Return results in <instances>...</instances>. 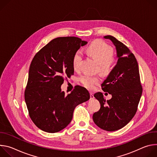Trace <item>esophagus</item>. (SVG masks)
<instances>
[{
  "instance_id": "obj_1",
  "label": "esophagus",
  "mask_w": 157,
  "mask_h": 157,
  "mask_svg": "<svg viewBox=\"0 0 157 157\" xmlns=\"http://www.w3.org/2000/svg\"><path fill=\"white\" fill-rule=\"evenodd\" d=\"M90 98H91V99H94V94H93V93L92 92H90Z\"/></svg>"
}]
</instances>
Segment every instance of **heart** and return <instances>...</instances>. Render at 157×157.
Instances as JSON below:
<instances>
[{
	"label": "heart",
	"mask_w": 157,
	"mask_h": 157,
	"mask_svg": "<svg viewBox=\"0 0 157 157\" xmlns=\"http://www.w3.org/2000/svg\"><path fill=\"white\" fill-rule=\"evenodd\" d=\"M86 51L94 59L99 63V70L104 73L110 71L114 63L113 50L105 41L97 40L93 41L87 47ZM82 55L79 50L76 51L73 56L72 64L75 70L79 69L80 63L82 60ZM79 81L87 89H91L100 81L98 76L84 75L79 78Z\"/></svg>",
	"instance_id": "obj_1"
}]
</instances>
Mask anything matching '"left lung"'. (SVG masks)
Segmentation results:
<instances>
[{
	"label": "left lung",
	"instance_id": "left-lung-1",
	"mask_svg": "<svg viewBox=\"0 0 157 157\" xmlns=\"http://www.w3.org/2000/svg\"><path fill=\"white\" fill-rule=\"evenodd\" d=\"M109 39L115 45L118 60L101 84L102 90L112 95L105 101L102 93L94 96L101 104L94 113V123L107 131H116L125 126L135 116L142 94L139 65L134 55L122 42L111 35Z\"/></svg>",
	"mask_w": 157,
	"mask_h": 157
}]
</instances>
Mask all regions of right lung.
Listing matches in <instances>:
<instances>
[{
  "instance_id": "add662e5",
  "label": "right lung",
  "mask_w": 157,
  "mask_h": 157,
  "mask_svg": "<svg viewBox=\"0 0 157 157\" xmlns=\"http://www.w3.org/2000/svg\"><path fill=\"white\" fill-rule=\"evenodd\" d=\"M87 43L75 36L56 38L33 58L25 101L30 117L41 130L55 133L63 130L71 122L75 107L90 98L87 89L80 86L67 96L61 89L64 78L74 75V53Z\"/></svg>"
}]
</instances>
